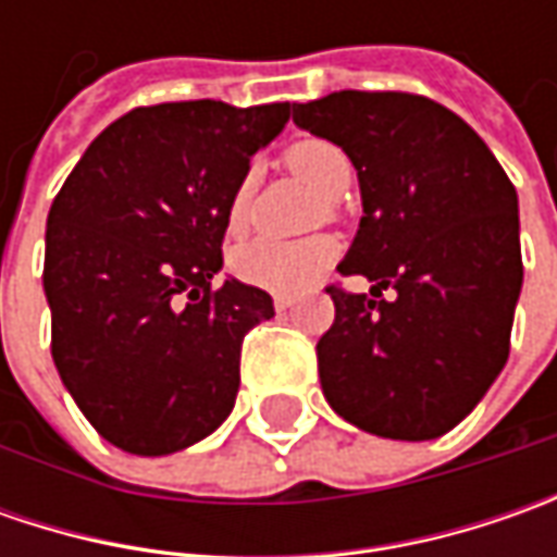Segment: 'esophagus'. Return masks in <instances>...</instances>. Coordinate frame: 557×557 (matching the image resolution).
<instances>
[{"mask_svg": "<svg viewBox=\"0 0 557 557\" xmlns=\"http://www.w3.org/2000/svg\"><path fill=\"white\" fill-rule=\"evenodd\" d=\"M294 304H297V300H294L290 294H275V297H272V307H275V310H278V312L290 310Z\"/></svg>", "mask_w": 557, "mask_h": 557, "instance_id": "1", "label": "esophagus"}]
</instances>
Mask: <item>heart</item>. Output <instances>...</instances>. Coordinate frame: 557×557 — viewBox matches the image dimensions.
I'll list each match as a JSON object with an SVG mask.
<instances>
[{"label": "heart", "mask_w": 557, "mask_h": 557, "mask_svg": "<svg viewBox=\"0 0 557 557\" xmlns=\"http://www.w3.org/2000/svg\"><path fill=\"white\" fill-rule=\"evenodd\" d=\"M285 161L300 180H307L325 198H341L354 183L350 158L334 141H297L288 148ZM247 203H250V180H242L225 207L228 232L245 228ZM334 257H337V245L332 238H304V242L257 238L232 253V272L250 288L269 290V294H297V290L310 288L312 282L332 267Z\"/></svg>", "instance_id": "obj_1"}]
</instances>
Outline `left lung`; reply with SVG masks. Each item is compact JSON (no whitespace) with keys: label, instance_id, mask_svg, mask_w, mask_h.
<instances>
[{"label":"left lung","instance_id":"left-lung-1","mask_svg":"<svg viewBox=\"0 0 557 557\" xmlns=\"http://www.w3.org/2000/svg\"><path fill=\"white\" fill-rule=\"evenodd\" d=\"M294 123L356 166L362 220L341 272L369 294L329 288L322 394L337 416L391 440L453 431L508 359L524 285L518 191L486 141L449 108L406 92H332ZM394 287V301H374Z\"/></svg>","mask_w":557,"mask_h":557}]
</instances>
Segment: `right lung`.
Segmentation results:
<instances>
[{
  "label": "right lung",
  "instance_id": "right-lung-1",
  "mask_svg": "<svg viewBox=\"0 0 557 557\" xmlns=\"http://www.w3.org/2000/svg\"><path fill=\"white\" fill-rule=\"evenodd\" d=\"M290 101H170L114 120L46 220L42 290L61 384L108 443L170 456L210 437L238 396L242 337L275 315L225 278V207Z\"/></svg>",
  "mask_w": 557,
  "mask_h": 557
}]
</instances>
